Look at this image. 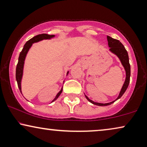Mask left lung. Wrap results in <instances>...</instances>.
Masks as SVG:
<instances>
[{
    "mask_svg": "<svg viewBox=\"0 0 147 147\" xmlns=\"http://www.w3.org/2000/svg\"><path fill=\"white\" fill-rule=\"evenodd\" d=\"M107 39H108V46L109 47V51L112 53L115 54L116 56L119 58V59L121 61V64L123 67H124L125 71L126 73V78L125 80L124 84L123 85V86L121 89V91H120L119 94L118 96V97L116 98L115 100H113V102H109V103H106V104H102V103H98V102H95L92 101V100L89 99L88 98V96L85 95V97H86V99L88 100L90 102H91L92 104L96 105V106H108V105H110L113 104V102H115L116 100L119 99L121 96L123 95L125 92L126 91L127 88H128L129 84L130 81V76H131V67L129 64V55L127 53V51L125 49V48L123 46V45L120 42L119 40L117 39H113L109 36H107Z\"/></svg>",
    "mask_w": 147,
    "mask_h": 147,
    "instance_id": "8db88e82",
    "label": "left lung"
}]
</instances>
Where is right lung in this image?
I'll list each match as a JSON object with an SVG mask.
<instances>
[{
  "label": "right lung",
  "instance_id": "add662e5",
  "mask_svg": "<svg viewBox=\"0 0 147 147\" xmlns=\"http://www.w3.org/2000/svg\"><path fill=\"white\" fill-rule=\"evenodd\" d=\"M55 36V35H48L46 34H39L38 35V36L34 37L32 39H30V40H28L27 42L26 43V44L24 46V48L22 50V51L20 53L19 57H18V62L17 66H16V79L18 83V86L19 88L20 91L22 94V88H21V82H22V76H23V71H24V61H25V59L27 55V53L28 51H29L30 47H32V45L33 43H37L38 41H40L41 40H43V39H50ZM69 71L67 72V76L69 74ZM63 91V88H61V90L56 95L55 98H54L53 100H52V103L53 102L55 101V100L57 99L59 96H60V94Z\"/></svg>",
  "mask_w": 147,
  "mask_h": 147
}]
</instances>
